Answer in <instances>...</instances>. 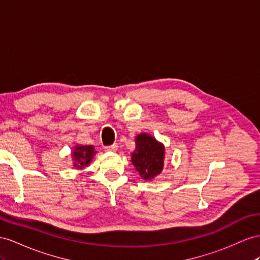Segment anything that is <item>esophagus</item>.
Wrapping results in <instances>:
<instances>
[{
	"mask_svg": "<svg viewBox=\"0 0 260 260\" xmlns=\"http://www.w3.org/2000/svg\"><path fill=\"white\" fill-rule=\"evenodd\" d=\"M104 149L106 151H116L117 150V145L113 144V145H110V146H105Z\"/></svg>",
	"mask_w": 260,
	"mask_h": 260,
	"instance_id": "esophagus-1",
	"label": "esophagus"
}]
</instances>
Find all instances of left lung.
Masks as SVG:
<instances>
[{"mask_svg": "<svg viewBox=\"0 0 260 260\" xmlns=\"http://www.w3.org/2000/svg\"><path fill=\"white\" fill-rule=\"evenodd\" d=\"M165 148L154 137L141 134L136 137V148L132 154V162L141 177L146 180L155 178L164 167Z\"/></svg>", "mask_w": 260, "mask_h": 260, "instance_id": "obj_1", "label": "left lung"}]
</instances>
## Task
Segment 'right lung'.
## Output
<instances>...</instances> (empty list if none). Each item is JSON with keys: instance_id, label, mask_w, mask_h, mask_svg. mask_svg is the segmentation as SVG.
Here are the masks:
<instances>
[{"instance_id": "1", "label": "right lung", "mask_w": 260, "mask_h": 260, "mask_svg": "<svg viewBox=\"0 0 260 260\" xmlns=\"http://www.w3.org/2000/svg\"><path fill=\"white\" fill-rule=\"evenodd\" d=\"M94 154L95 151L93 149V146H77L72 154L73 160H75V167L81 169L88 166Z\"/></svg>"}]
</instances>
